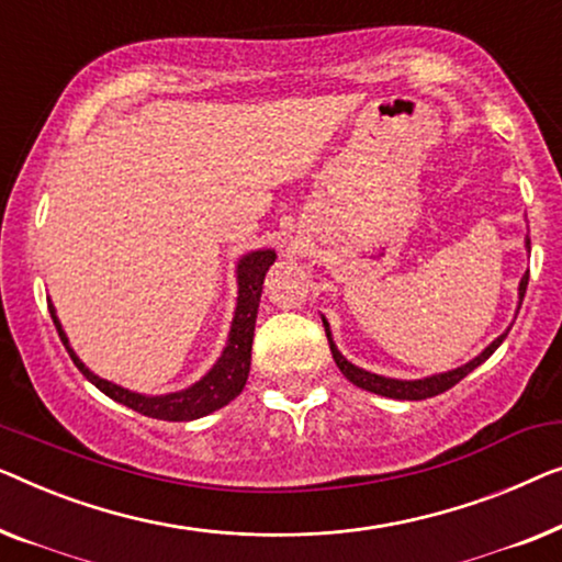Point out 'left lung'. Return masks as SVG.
Segmentation results:
<instances>
[{"label":"left lung","instance_id":"left-lung-1","mask_svg":"<svg viewBox=\"0 0 562 562\" xmlns=\"http://www.w3.org/2000/svg\"><path fill=\"white\" fill-rule=\"evenodd\" d=\"M527 249H529V239H527ZM527 282H529V272L519 282V300L525 297ZM323 326H326L330 353H334V361H336V367L341 369V374L349 379V382L361 386V390L382 394V397H392V400H428V397H436V394L446 392L453 384L461 382V379L469 374V371L476 369L481 361H486L488 357H492V353L499 349V344L504 341V338H507V334H502L492 346H488V349H484V353H479V357L465 363V367H458L453 371H446V374H436V376H428V379H417V382H402V379H386V376L371 374V371H363L359 367H353V363H349L341 357V353H338L334 338H330L326 318H323Z\"/></svg>","mask_w":562,"mask_h":562}]
</instances>
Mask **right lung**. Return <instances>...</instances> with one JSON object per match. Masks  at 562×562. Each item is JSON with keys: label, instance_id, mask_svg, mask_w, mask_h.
Segmentation results:
<instances>
[{"label": "right lung", "instance_id": "add662e5", "mask_svg": "<svg viewBox=\"0 0 562 562\" xmlns=\"http://www.w3.org/2000/svg\"><path fill=\"white\" fill-rule=\"evenodd\" d=\"M274 262V251L262 249L251 251L239 262V303H236V315L232 323V334H228V344L221 359L216 361L209 374H205L201 382L188 386L183 392L176 394H162V397H145V394L122 390L106 379H101L89 371L76 357L74 349L68 346V338L63 334L58 318H55V307L47 303V311L53 315L55 328H58V336L70 359L81 374L89 379L93 386H99L106 397H112L122 405L132 407L134 413L157 417V420H170V423H183V420H195V417H203L213 413V409L224 407L232 402L236 394L244 390L249 376V363H251V338H255V323H257V307L259 297H262V282L265 274Z\"/></svg>", "mask_w": 562, "mask_h": 562}]
</instances>
